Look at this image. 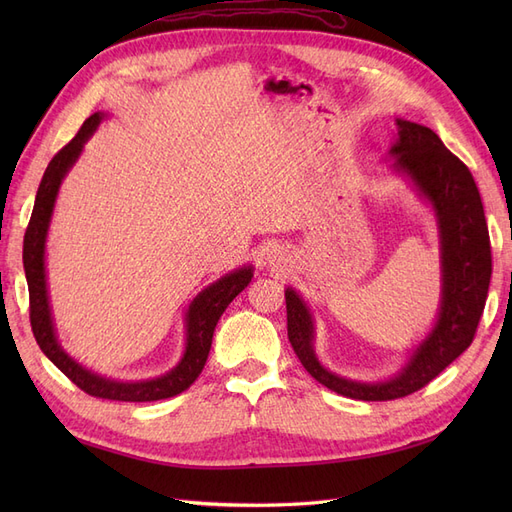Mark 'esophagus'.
I'll use <instances>...</instances> for the list:
<instances>
[{"mask_svg": "<svg viewBox=\"0 0 512 512\" xmlns=\"http://www.w3.org/2000/svg\"><path fill=\"white\" fill-rule=\"evenodd\" d=\"M277 258H280V250H277V247H267V252H265V260L273 262V260H277Z\"/></svg>", "mask_w": 512, "mask_h": 512, "instance_id": "34e87169", "label": "esophagus"}]
</instances>
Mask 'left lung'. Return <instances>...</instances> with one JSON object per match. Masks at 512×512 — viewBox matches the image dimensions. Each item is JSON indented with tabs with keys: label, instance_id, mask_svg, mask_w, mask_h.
Listing matches in <instances>:
<instances>
[{
	"label": "left lung",
	"instance_id": "left-lung-1",
	"mask_svg": "<svg viewBox=\"0 0 512 512\" xmlns=\"http://www.w3.org/2000/svg\"><path fill=\"white\" fill-rule=\"evenodd\" d=\"M397 136L389 149L395 173L406 177L416 194L431 205L440 237V309L431 331L397 374L378 382L339 376L318 361L314 316L294 288H286L288 339L303 367L337 395L363 401H389L423 389L466 350L483 316L491 245L483 203L474 177L440 136L421 123L395 119Z\"/></svg>",
	"mask_w": 512,
	"mask_h": 512
}]
</instances>
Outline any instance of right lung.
<instances>
[{
	"instance_id": "obj_1",
	"label": "right lung",
	"mask_w": 512,
	"mask_h": 512,
	"mask_svg": "<svg viewBox=\"0 0 512 512\" xmlns=\"http://www.w3.org/2000/svg\"><path fill=\"white\" fill-rule=\"evenodd\" d=\"M104 113L91 115L76 134L72 141L57 151V156L49 162L44 170V177L40 181V188L36 194V203L32 211V220L25 230L23 241V267L29 288V320H32V331L40 350L49 356V361L83 389L85 393L100 397V399H113V401H158L168 399L190 389V384L198 378L203 371L207 356L213 342V331L218 324L224 309L230 301L252 282L254 267L243 265L220 277L218 282L209 284L200 290L194 301L190 303L188 312H185V350L179 363L166 371V374L149 380L138 382H123L113 380L96 374L61 348L55 322L51 314V301H49V286H46V235H49V226L53 218L55 200L61 188V181L70 173L74 162L79 160L83 153L85 143L89 141L94 132L98 130Z\"/></svg>"
}]
</instances>
